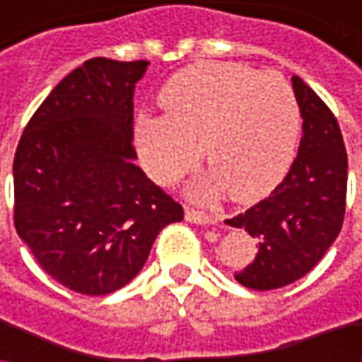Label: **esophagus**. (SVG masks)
<instances>
[{
	"label": "esophagus",
	"mask_w": 362,
	"mask_h": 362,
	"mask_svg": "<svg viewBox=\"0 0 362 362\" xmlns=\"http://www.w3.org/2000/svg\"><path fill=\"white\" fill-rule=\"evenodd\" d=\"M185 219H187L189 223H195V226H209V223H214V217L203 214V211H195V209H187L185 211Z\"/></svg>",
	"instance_id": "34e87169"
}]
</instances>
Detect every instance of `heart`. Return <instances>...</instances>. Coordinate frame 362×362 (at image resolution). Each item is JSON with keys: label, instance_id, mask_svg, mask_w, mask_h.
<instances>
[{"label": "heart", "instance_id": "1", "mask_svg": "<svg viewBox=\"0 0 362 362\" xmlns=\"http://www.w3.org/2000/svg\"><path fill=\"white\" fill-rule=\"evenodd\" d=\"M165 115L134 124L146 171L171 183L199 157L209 165L189 187L199 202L230 191L238 203L270 195L290 169L300 136L292 86L276 72L202 62L169 78L159 94Z\"/></svg>", "mask_w": 362, "mask_h": 362}]
</instances>
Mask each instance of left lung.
I'll return each instance as SVG.
<instances>
[{
    "mask_svg": "<svg viewBox=\"0 0 362 362\" xmlns=\"http://www.w3.org/2000/svg\"><path fill=\"white\" fill-rule=\"evenodd\" d=\"M292 88L302 117L298 155L270 197L226 219L257 245L235 280L252 290H274L306 276L339 238L346 203V148L339 122L298 76Z\"/></svg>",
    "mask_w": 362,
    "mask_h": 362,
    "instance_id": "1",
    "label": "left lung"
}]
</instances>
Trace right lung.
<instances>
[{
  "label": "right lung",
  "mask_w": 362,
  "mask_h": 362,
  "mask_svg": "<svg viewBox=\"0 0 362 362\" xmlns=\"http://www.w3.org/2000/svg\"><path fill=\"white\" fill-rule=\"evenodd\" d=\"M146 60L92 58L35 110L13 159V223L66 288L105 296L145 266L183 207L134 165L132 96Z\"/></svg>",
  "instance_id": "1"
}]
</instances>
